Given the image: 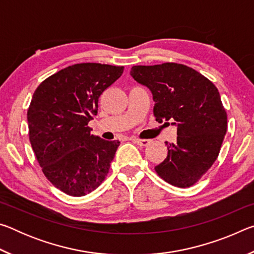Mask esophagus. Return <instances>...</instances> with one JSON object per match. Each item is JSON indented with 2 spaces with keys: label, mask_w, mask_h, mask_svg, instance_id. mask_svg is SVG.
<instances>
[{
  "label": "esophagus",
  "mask_w": 254,
  "mask_h": 254,
  "mask_svg": "<svg viewBox=\"0 0 254 254\" xmlns=\"http://www.w3.org/2000/svg\"><path fill=\"white\" fill-rule=\"evenodd\" d=\"M133 142L141 145V147H147V145L150 143V140H145V139H136V137H132L131 139Z\"/></svg>",
  "instance_id": "obj_1"
}]
</instances>
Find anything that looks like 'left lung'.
<instances>
[{
    "label": "left lung",
    "instance_id": "8db88e82",
    "mask_svg": "<svg viewBox=\"0 0 254 254\" xmlns=\"http://www.w3.org/2000/svg\"><path fill=\"white\" fill-rule=\"evenodd\" d=\"M130 72L151 91L156 121L170 120L177 126V141L166 142L168 154L154 170L173 186H192L217 159L226 133L227 114L218 89L182 64L133 66Z\"/></svg>",
    "mask_w": 254,
    "mask_h": 254
}]
</instances>
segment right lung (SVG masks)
Listing matches in <instances>:
<instances>
[{"instance_id": "1", "label": "right lung", "mask_w": 254, "mask_h": 254, "mask_svg": "<svg viewBox=\"0 0 254 254\" xmlns=\"http://www.w3.org/2000/svg\"><path fill=\"white\" fill-rule=\"evenodd\" d=\"M123 66L76 64L38 86L28 110L29 139L42 173L56 188L80 197L104 182L120 145L93 135L98 98Z\"/></svg>"}]
</instances>
